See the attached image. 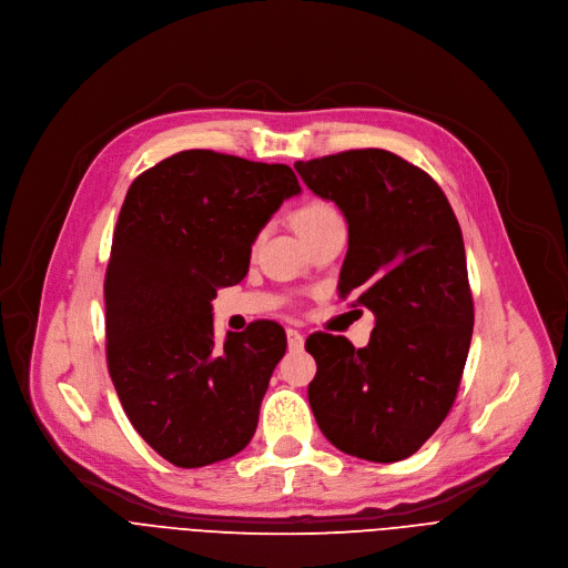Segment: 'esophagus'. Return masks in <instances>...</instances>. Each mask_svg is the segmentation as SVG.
I'll return each mask as SVG.
<instances>
[{"mask_svg":"<svg viewBox=\"0 0 568 568\" xmlns=\"http://www.w3.org/2000/svg\"><path fill=\"white\" fill-rule=\"evenodd\" d=\"M287 345H290V349L304 347V333H298L296 328H287Z\"/></svg>","mask_w":568,"mask_h":568,"instance_id":"obj_1","label":"esophagus"}]
</instances>
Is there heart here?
Wrapping results in <instances>:
<instances>
[{"instance_id": "b5f03b06", "label": "heart", "mask_w": 568, "mask_h": 568, "mask_svg": "<svg viewBox=\"0 0 568 568\" xmlns=\"http://www.w3.org/2000/svg\"><path fill=\"white\" fill-rule=\"evenodd\" d=\"M337 219H339V214L333 210V205H328L324 201H308L294 212V225H296L301 237L320 229V225L337 221Z\"/></svg>"}]
</instances>
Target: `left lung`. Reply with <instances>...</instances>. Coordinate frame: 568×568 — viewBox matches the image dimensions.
<instances>
[{
  "mask_svg": "<svg viewBox=\"0 0 568 568\" xmlns=\"http://www.w3.org/2000/svg\"><path fill=\"white\" fill-rule=\"evenodd\" d=\"M311 192L343 212L349 248L339 296L374 315L369 343L315 333L308 402L322 434L374 464L410 457L457 397L473 337L459 221L440 186L379 148L296 162Z\"/></svg>",
  "mask_w": 568,
  "mask_h": 568,
  "instance_id": "obj_1",
  "label": "left lung"
}]
</instances>
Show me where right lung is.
Here are the masks:
<instances>
[{
  "label": "right lung",
  "mask_w": 568,
  "mask_h": 568,
  "mask_svg": "<svg viewBox=\"0 0 568 568\" xmlns=\"http://www.w3.org/2000/svg\"><path fill=\"white\" fill-rule=\"evenodd\" d=\"M301 194L285 164L182 150L128 189L104 278L106 363L130 423L178 468L242 452L285 354L276 322L214 339L212 298L240 283L251 246Z\"/></svg>",
  "instance_id": "1"
}]
</instances>
